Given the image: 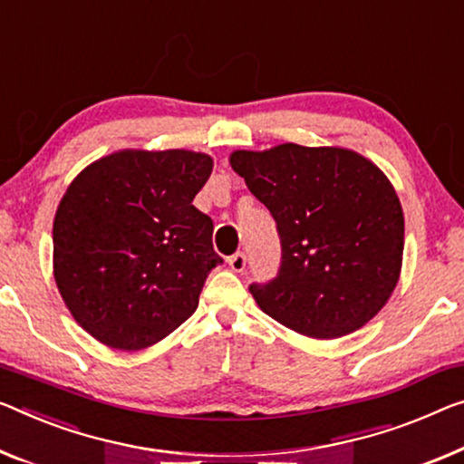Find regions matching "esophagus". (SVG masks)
<instances>
[{
    "mask_svg": "<svg viewBox=\"0 0 464 464\" xmlns=\"http://www.w3.org/2000/svg\"><path fill=\"white\" fill-rule=\"evenodd\" d=\"M227 263H230L232 272L240 274V272H245V267H246V256H245V253H237L227 259Z\"/></svg>",
    "mask_w": 464,
    "mask_h": 464,
    "instance_id": "1",
    "label": "esophagus"
}]
</instances>
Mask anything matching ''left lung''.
<instances>
[{
    "label": "left lung",
    "instance_id": "obj_1",
    "mask_svg": "<svg viewBox=\"0 0 464 464\" xmlns=\"http://www.w3.org/2000/svg\"><path fill=\"white\" fill-rule=\"evenodd\" d=\"M230 166L272 211L282 240L263 313L306 338L348 336L390 301L402 269L404 213L388 176L346 147L237 149Z\"/></svg>",
    "mask_w": 464,
    "mask_h": 464
}]
</instances>
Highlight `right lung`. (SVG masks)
Masks as SVG:
<instances>
[{
  "mask_svg": "<svg viewBox=\"0 0 464 464\" xmlns=\"http://www.w3.org/2000/svg\"><path fill=\"white\" fill-rule=\"evenodd\" d=\"M213 158L188 149H120L63 192L53 218V277L70 315L116 351L158 344L197 311L213 222L192 205Z\"/></svg>",
  "mask_w": 464,
  "mask_h": 464,
  "instance_id": "1",
  "label": "right lung"
}]
</instances>
